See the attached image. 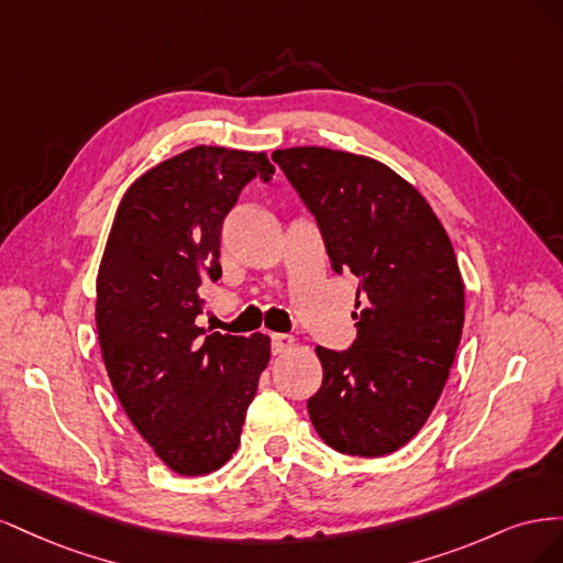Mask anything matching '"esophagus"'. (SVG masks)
Masks as SVG:
<instances>
[{
  "label": "esophagus",
  "instance_id": "1",
  "mask_svg": "<svg viewBox=\"0 0 563 563\" xmlns=\"http://www.w3.org/2000/svg\"><path fill=\"white\" fill-rule=\"evenodd\" d=\"M269 343H272V354H284L288 350H294L296 340L291 335H286V333H272Z\"/></svg>",
  "mask_w": 563,
  "mask_h": 563
}]
</instances>
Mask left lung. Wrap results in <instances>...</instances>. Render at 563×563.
<instances>
[{
  "label": "left lung",
  "instance_id": "left-lung-1",
  "mask_svg": "<svg viewBox=\"0 0 563 563\" xmlns=\"http://www.w3.org/2000/svg\"><path fill=\"white\" fill-rule=\"evenodd\" d=\"M272 159L314 216L333 272L360 277L366 302L347 350L317 347L323 380L308 399L310 420L340 453L387 455L430 418L463 335L451 240L416 187L376 159L329 147Z\"/></svg>",
  "mask_w": 563,
  "mask_h": 563
}]
</instances>
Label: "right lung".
Masks as SVG:
<instances>
[{
  "label": "right lung",
  "mask_w": 563,
  "mask_h": 563,
  "mask_svg": "<svg viewBox=\"0 0 563 563\" xmlns=\"http://www.w3.org/2000/svg\"><path fill=\"white\" fill-rule=\"evenodd\" d=\"M263 152L199 145L150 168L119 203L96 279V327L133 428L178 474L223 467L269 362L265 335L197 327L218 282L220 230L244 187L272 180Z\"/></svg>",
  "instance_id": "right-lung-1"
}]
</instances>
